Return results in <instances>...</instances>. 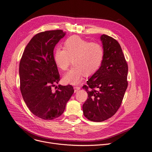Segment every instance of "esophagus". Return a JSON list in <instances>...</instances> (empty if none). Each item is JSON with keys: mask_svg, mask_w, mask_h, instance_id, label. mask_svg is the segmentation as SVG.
Listing matches in <instances>:
<instances>
[{"mask_svg": "<svg viewBox=\"0 0 152 152\" xmlns=\"http://www.w3.org/2000/svg\"><path fill=\"white\" fill-rule=\"evenodd\" d=\"M74 89H75V92H77L78 90H80V86H75L74 87Z\"/></svg>", "mask_w": 152, "mask_h": 152, "instance_id": "1", "label": "esophagus"}]
</instances>
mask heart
Here are the masks:
<instances>
[{"mask_svg": "<svg viewBox=\"0 0 152 152\" xmlns=\"http://www.w3.org/2000/svg\"><path fill=\"white\" fill-rule=\"evenodd\" d=\"M63 48H56L53 61L62 71L66 70L72 61L74 66L63 76L66 84H78L85 75H94L102 66L104 50L99 43L90 42L74 35L66 39Z\"/></svg>", "mask_w": 152, "mask_h": 152, "instance_id": "b5f03b06", "label": "heart"}]
</instances>
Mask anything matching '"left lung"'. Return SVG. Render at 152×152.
Wrapping results in <instances>:
<instances>
[{"label": "left lung", "instance_id": "left-lung-1", "mask_svg": "<svg viewBox=\"0 0 152 152\" xmlns=\"http://www.w3.org/2000/svg\"><path fill=\"white\" fill-rule=\"evenodd\" d=\"M100 40L104 50L102 66L83 86L88 97L83 105V114L94 122L113 116L128 88V66L119 43L106 35H102Z\"/></svg>", "mask_w": 152, "mask_h": 152}]
</instances>
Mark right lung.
Here are the masks:
<instances>
[{
    "instance_id": "obj_1",
    "label": "right lung",
    "mask_w": 152,
    "mask_h": 152,
    "mask_svg": "<svg viewBox=\"0 0 152 152\" xmlns=\"http://www.w3.org/2000/svg\"><path fill=\"white\" fill-rule=\"evenodd\" d=\"M66 35L62 30L41 32L34 36L24 50L19 63L20 90L24 102L32 113L41 119L52 120L62 114L74 93L73 87L58 85L57 67L53 49Z\"/></svg>"
}]
</instances>
